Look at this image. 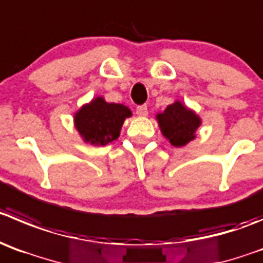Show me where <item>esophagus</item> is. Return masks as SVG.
Returning a JSON list of instances; mask_svg holds the SVG:
<instances>
[{"label":"esophagus","mask_w":263,"mask_h":263,"mask_svg":"<svg viewBox=\"0 0 263 263\" xmlns=\"http://www.w3.org/2000/svg\"><path fill=\"white\" fill-rule=\"evenodd\" d=\"M136 114L140 115V117H146L148 115V107H146V105H140V106H137Z\"/></svg>","instance_id":"obj_1"}]
</instances>
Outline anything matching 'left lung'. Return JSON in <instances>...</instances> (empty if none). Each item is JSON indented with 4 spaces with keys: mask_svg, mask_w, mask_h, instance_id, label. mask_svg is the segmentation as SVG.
I'll list each match as a JSON object with an SVG mask.
<instances>
[{
    "mask_svg": "<svg viewBox=\"0 0 263 263\" xmlns=\"http://www.w3.org/2000/svg\"><path fill=\"white\" fill-rule=\"evenodd\" d=\"M156 118L162 135L176 148L187 145L192 141L201 124L200 117L193 110L184 106L180 101L168 105L165 111L158 112Z\"/></svg>",
    "mask_w": 263,
    "mask_h": 263,
    "instance_id": "left-lung-1",
    "label": "left lung"
}]
</instances>
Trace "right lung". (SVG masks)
I'll return each instance as SVG.
<instances>
[{
    "mask_svg": "<svg viewBox=\"0 0 263 263\" xmlns=\"http://www.w3.org/2000/svg\"><path fill=\"white\" fill-rule=\"evenodd\" d=\"M131 110L122 104H109L96 97L75 112V127L85 143L104 146L119 137L120 128Z\"/></svg>",
    "mask_w": 263,
    "mask_h": 263,
    "instance_id": "obj_1",
    "label": "right lung"
}]
</instances>
